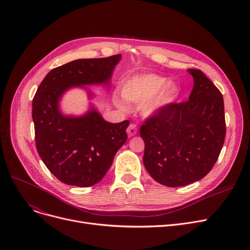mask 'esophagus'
Masks as SVG:
<instances>
[{
  "mask_svg": "<svg viewBox=\"0 0 250 250\" xmlns=\"http://www.w3.org/2000/svg\"><path fill=\"white\" fill-rule=\"evenodd\" d=\"M137 130H138V127L135 124H130L127 128H126V133H127V136L128 137H133L137 134Z\"/></svg>",
  "mask_w": 250,
  "mask_h": 250,
  "instance_id": "1",
  "label": "esophagus"
}]
</instances>
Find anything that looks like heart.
Segmentation results:
<instances>
[{
	"label": "heart",
	"mask_w": 250,
	"mask_h": 250,
	"mask_svg": "<svg viewBox=\"0 0 250 250\" xmlns=\"http://www.w3.org/2000/svg\"><path fill=\"white\" fill-rule=\"evenodd\" d=\"M166 77L157 74H142L129 77L122 85L124 99L133 104L145 102V113H153L167 106L178 97L180 89L177 85L168 84Z\"/></svg>",
	"instance_id": "heart-1"
}]
</instances>
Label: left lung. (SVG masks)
Returning <instances> with one entry per match:
<instances>
[{"instance_id": "1", "label": "left lung", "mask_w": 250, "mask_h": 250, "mask_svg": "<svg viewBox=\"0 0 250 250\" xmlns=\"http://www.w3.org/2000/svg\"><path fill=\"white\" fill-rule=\"evenodd\" d=\"M193 88L188 100L153 112L141 125L143 162L163 186L185 187L204 178L217 162L226 136L224 100L198 69H188Z\"/></svg>"}]
</instances>
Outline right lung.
<instances>
[{
  "mask_svg": "<svg viewBox=\"0 0 250 250\" xmlns=\"http://www.w3.org/2000/svg\"><path fill=\"white\" fill-rule=\"evenodd\" d=\"M121 55L80 59L51 70L32 100L37 152L49 171L68 186L96 185L127 139L129 121L105 122L94 109L80 117L63 116L59 99L74 86L108 83Z\"/></svg>",
  "mask_w": 250,
  "mask_h": 250,
  "instance_id": "right-lung-1",
  "label": "right lung"
}]
</instances>
